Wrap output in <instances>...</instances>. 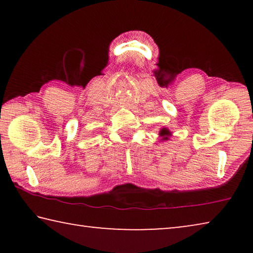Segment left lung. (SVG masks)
Returning <instances> with one entry per match:
<instances>
[{"label": "left lung", "instance_id": "1", "mask_svg": "<svg viewBox=\"0 0 253 253\" xmlns=\"http://www.w3.org/2000/svg\"><path fill=\"white\" fill-rule=\"evenodd\" d=\"M158 134H160V137H162L161 140L163 142V140H169V137L172 136V131H170L169 128L163 127L160 129V132H158Z\"/></svg>", "mask_w": 253, "mask_h": 253}]
</instances>
